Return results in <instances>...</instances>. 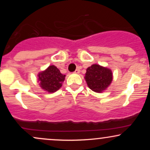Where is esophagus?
Wrapping results in <instances>:
<instances>
[{
	"label": "esophagus",
	"mask_w": 150,
	"mask_h": 150,
	"mask_svg": "<svg viewBox=\"0 0 150 150\" xmlns=\"http://www.w3.org/2000/svg\"><path fill=\"white\" fill-rule=\"evenodd\" d=\"M80 73V68H77V69L75 70V73Z\"/></svg>",
	"instance_id": "obj_1"
}]
</instances>
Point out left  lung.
<instances>
[{"label":"left lung","instance_id":"left-lung-1","mask_svg":"<svg viewBox=\"0 0 150 150\" xmlns=\"http://www.w3.org/2000/svg\"><path fill=\"white\" fill-rule=\"evenodd\" d=\"M85 78L88 87L92 91L101 92L111 84L113 76L111 70L94 64L87 69Z\"/></svg>","mask_w":150,"mask_h":150}]
</instances>
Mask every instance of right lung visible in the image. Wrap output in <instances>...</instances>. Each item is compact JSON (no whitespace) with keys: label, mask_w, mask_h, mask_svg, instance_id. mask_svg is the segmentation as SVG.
Segmentation results:
<instances>
[{"label":"right lung","mask_w":150,"mask_h":150,"mask_svg":"<svg viewBox=\"0 0 150 150\" xmlns=\"http://www.w3.org/2000/svg\"><path fill=\"white\" fill-rule=\"evenodd\" d=\"M41 87L47 92L53 93L61 88L65 75L54 65H51L46 70L38 75Z\"/></svg>","instance_id":"add662e5"}]
</instances>
